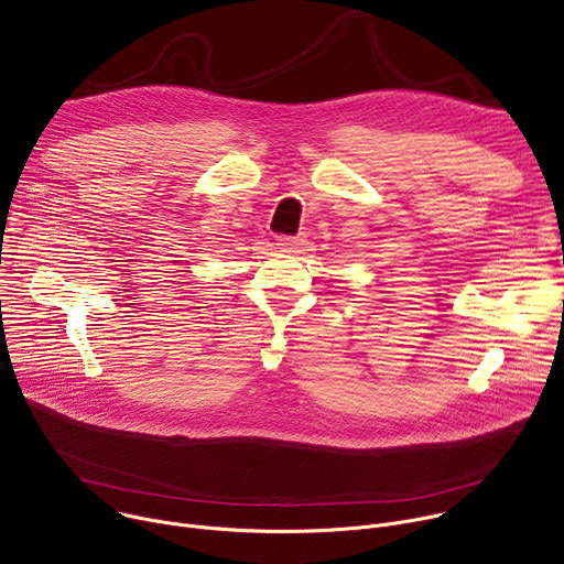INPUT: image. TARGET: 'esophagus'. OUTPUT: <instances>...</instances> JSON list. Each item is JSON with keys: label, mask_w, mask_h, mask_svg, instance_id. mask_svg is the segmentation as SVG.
<instances>
[{"label": "esophagus", "mask_w": 564, "mask_h": 564, "mask_svg": "<svg viewBox=\"0 0 564 564\" xmlns=\"http://www.w3.org/2000/svg\"><path fill=\"white\" fill-rule=\"evenodd\" d=\"M276 246L283 252H294L301 246V238L299 236H279L276 238Z\"/></svg>", "instance_id": "1"}]
</instances>
